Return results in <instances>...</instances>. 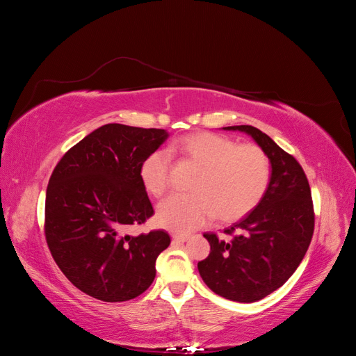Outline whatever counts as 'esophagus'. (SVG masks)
Returning <instances> with one entry per match:
<instances>
[{
	"label": "esophagus",
	"instance_id": "obj_1",
	"mask_svg": "<svg viewBox=\"0 0 356 356\" xmlns=\"http://www.w3.org/2000/svg\"><path fill=\"white\" fill-rule=\"evenodd\" d=\"M172 239H174V242L184 243L190 239V236H187V234H174V236H172Z\"/></svg>",
	"mask_w": 356,
	"mask_h": 356
}]
</instances>
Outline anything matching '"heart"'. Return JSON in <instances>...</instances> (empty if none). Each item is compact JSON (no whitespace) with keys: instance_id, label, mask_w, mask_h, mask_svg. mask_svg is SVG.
Wrapping results in <instances>:
<instances>
[{"instance_id":"heart-1","label":"heart","mask_w":356,"mask_h":356,"mask_svg":"<svg viewBox=\"0 0 356 356\" xmlns=\"http://www.w3.org/2000/svg\"><path fill=\"white\" fill-rule=\"evenodd\" d=\"M200 166L188 195H170L157 207L156 221L174 233H190L215 215L233 221L250 213L266 195L270 181V161L260 147L238 145L233 139L202 132L184 136L170 145ZM169 153L148 154L139 175L153 196H160L169 184Z\"/></svg>"}]
</instances>
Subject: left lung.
Returning <instances> with one entry per match:
<instances>
[{
    "instance_id": "8db88e82",
    "label": "left lung",
    "mask_w": 356,
    "mask_h": 356,
    "mask_svg": "<svg viewBox=\"0 0 356 356\" xmlns=\"http://www.w3.org/2000/svg\"><path fill=\"white\" fill-rule=\"evenodd\" d=\"M251 136L270 161V181L261 202L224 233H204L208 258L197 263L203 282L215 294L254 303L282 286L297 270L314 234V204L305 170L273 139L254 126H227Z\"/></svg>"
}]
</instances>
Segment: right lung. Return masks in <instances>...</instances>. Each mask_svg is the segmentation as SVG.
I'll use <instances>...</instances> for the list:
<instances>
[{"instance_id":"obj_1","label":"right lung","mask_w":356,"mask_h":356,"mask_svg":"<svg viewBox=\"0 0 356 356\" xmlns=\"http://www.w3.org/2000/svg\"><path fill=\"white\" fill-rule=\"evenodd\" d=\"M169 138L165 129L104 124L60 159L46 193V239L72 285L102 301L141 296L170 243L163 230L132 236L153 215L139 169Z\"/></svg>"}]
</instances>
